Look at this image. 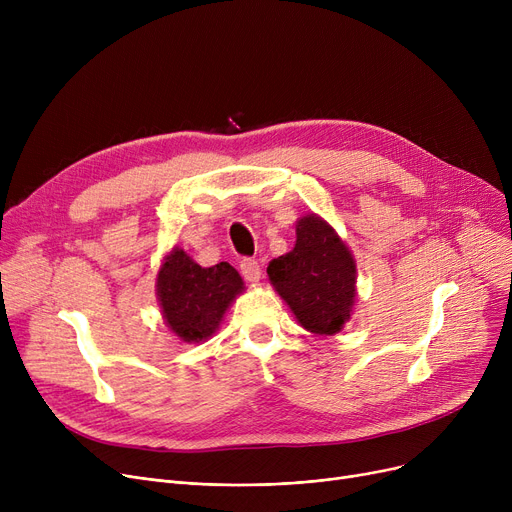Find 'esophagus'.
Here are the masks:
<instances>
[{
  "instance_id": "esophagus-1",
  "label": "esophagus",
  "mask_w": 512,
  "mask_h": 512,
  "mask_svg": "<svg viewBox=\"0 0 512 512\" xmlns=\"http://www.w3.org/2000/svg\"><path fill=\"white\" fill-rule=\"evenodd\" d=\"M240 274L245 276V280L249 282H259L261 278V265L255 259H242L240 261Z\"/></svg>"
}]
</instances>
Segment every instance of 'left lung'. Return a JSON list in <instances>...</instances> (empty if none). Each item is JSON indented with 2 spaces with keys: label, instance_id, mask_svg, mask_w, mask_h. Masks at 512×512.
Returning <instances> with one entry per match:
<instances>
[{
  "label": "left lung",
  "instance_id": "8db88e82",
  "mask_svg": "<svg viewBox=\"0 0 512 512\" xmlns=\"http://www.w3.org/2000/svg\"><path fill=\"white\" fill-rule=\"evenodd\" d=\"M278 297L299 326L315 336L338 334L357 301V261L340 234L317 213L297 220L290 253L267 265Z\"/></svg>",
  "mask_w": 512,
  "mask_h": 512
}]
</instances>
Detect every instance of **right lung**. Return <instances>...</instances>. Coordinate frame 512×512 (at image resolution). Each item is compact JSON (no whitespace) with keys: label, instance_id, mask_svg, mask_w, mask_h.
Returning <instances> with one entry per match:
<instances>
[{"label":"right lung","instance_id":"obj_1","mask_svg":"<svg viewBox=\"0 0 512 512\" xmlns=\"http://www.w3.org/2000/svg\"><path fill=\"white\" fill-rule=\"evenodd\" d=\"M242 290L245 282L230 263L201 267L180 247L164 257L155 278L166 326L188 344L205 342L218 332L226 311Z\"/></svg>","mask_w":512,"mask_h":512}]
</instances>
